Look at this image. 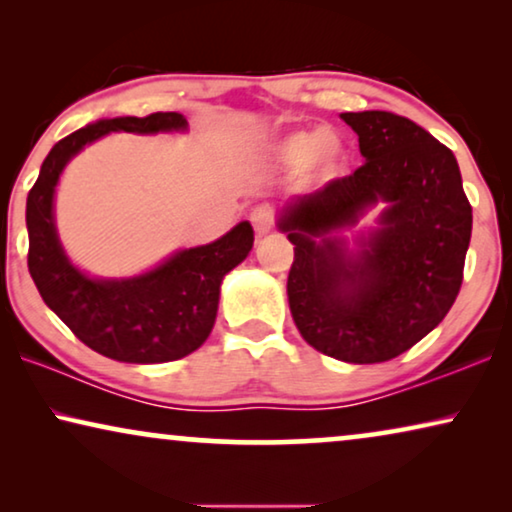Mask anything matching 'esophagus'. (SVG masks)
I'll use <instances>...</instances> for the list:
<instances>
[{
    "instance_id": "obj_1",
    "label": "esophagus",
    "mask_w": 512,
    "mask_h": 512,
    "mask_svg": "<svg viewBox=\"0 0 512 512\" xmlns=\"http://www.w3.org/2000/svg\"><path fill=\"white\" fill-rule=\"evenodd\" d=\"M251 223H254V228L261 235L270 233L272 226H275V214H272V207H268V205L256 207L254 212H251Z\"/></svg>"
}]
</instances>
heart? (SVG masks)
<instances>
[{
	"label": "heart",
	"mask_w": 512,
	"mask_h": 512,
	"mask_svg": "<svg viewBox=\"0 0 512 512\" xmlns=\"http://www.w3.org/2000/svg\"><path fill=\"white\" fill-rule=\"evenodd\" d=\"M279 158L289 167L307 165L319 181L340 177L347 165L345 146L328 130L293 132L279 144Z\"/></svg>",
	"instance_id": "b5f03b06"
}]
</instances>
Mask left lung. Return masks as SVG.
Wrapping results in <instances>:
<instances>
[{"label": "left lung", "mask_w": 512, "mask_h": 512, "mask_svg": "<svg viewBox=\"0 0 512 512\" xmlns=\"http://www.w3.org/2000/svg\"><path fill=\"white\" fill-rule=\"evenodd\" d=\"M366 163L349 177L289 202V307L317 352L347 363H382L431 333L459 296L473 212L454 153L391 111L342 114ZM377 199L381 228L356 257L333 236Z\"/></svg>", "instance_id": "8db88e82"}]
</instances>
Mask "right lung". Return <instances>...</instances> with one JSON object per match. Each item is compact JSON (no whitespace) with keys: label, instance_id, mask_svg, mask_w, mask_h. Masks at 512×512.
<instances>
[{"label":"right lung","instance_id":"right-lung-1","mask_svg":"<svg viewBox=\"0 0 512 512\" xmlns=\"http://www.w3.org/2000/svg\"><path fill=\"white\" fill-rule=\"evenodd\" d=\"M177 111L144 118H104L60 139L27 195V268L44 303L83 345L125 363H165L195 352L212 333L223 277L254 244L249 221L205 247L184 249L163 265L130 279H90L62 251L53 221V195L65 165L83 146L109 132L186 130Z\"/></svg>","mask_w":512,"mask_h":512}]
</instances>
